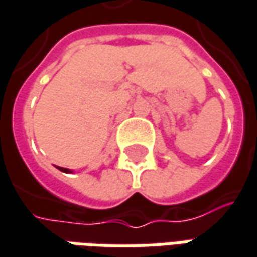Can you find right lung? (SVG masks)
I'll return each instance as SVG.
<instances>
[{
    "label": "right lung",
    "instance_id": "obj_1",
    "mask_svg": "<svg viewBox=\"0 0 257 257\" xmlns=\"http://www.w3.org/2000/svg\"><path fill=\"white\" fill-rule=\"evenodd\" d=\"M58 169H59V171H62V172H71V171L67 169V168H59V166H58Z\"/></svg>",
    "mask_w": 257,
    "mask_h": 257
}]
</instances>
